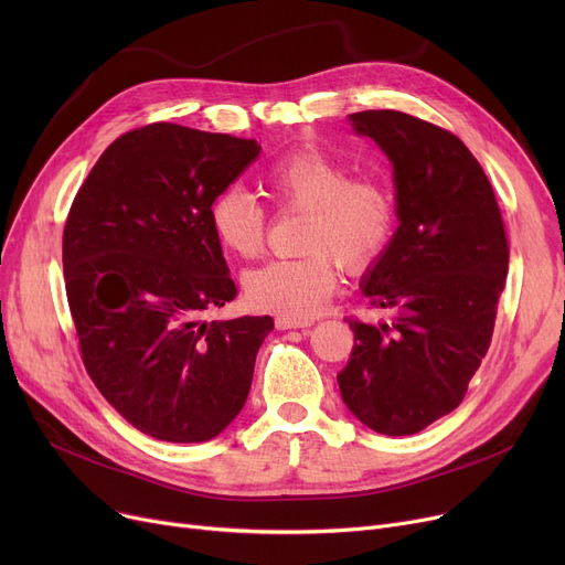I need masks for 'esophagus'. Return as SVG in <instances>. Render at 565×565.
Masks as SVG:
<instances>
[{
    "mask_svg": "<svg viewBox=\"0 0 565 565\" xmlns=\"http://www.w3.org/2000/svg\"><path fill=\"white\" fill-rule=\"evenodd\" d=\"M277 328L279 330H300V328H311V320H292V318H277Z\"/></svg>",
    "mask_w": 565,
    "mask_h": 565,
    "instance_id": "esophagus-1",
    "label": "esophagus"
}]
</instances>
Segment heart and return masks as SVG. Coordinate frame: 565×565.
Returning <instances> with one entry per match:
<instances>
[{
    "label": "heart",
    "instance_id": "1",
    "mask_svg": "<svg viewBox=\"0 0 565 565\" xmlns=\"http://www.w3.org/2000/svg\"><path fill=\"white\" fill-rule=\"evenodd\" d=\"M263 190L281 211L305 213L298 258H279L245 281L258 311L309 320L328 307L339 265L362 273L387 249L396 226L390 188L369 175H348V167L318 146L292 148L260 175ZM217 243L237 258H256L265 247V213L243 190H224L211 203Z\"/></svg>",
    "mask_w": 565,
    "mask_h": 565
}]
</instances>
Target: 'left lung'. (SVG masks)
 Segmentation results:
<instances>
[{"mask_svg": "<svg viewBox=\"0 0 565 565\" xmlns=\"http://www.w3.org/2000/svg\"><path fill=\"white\" fill-rule=\"evenodd\" d=\"M394 167L398 228L362 279L392 322L350 318L341 398L382 435H414L454 412L492 341L509 241L479 160L449 130L394 109L350 114Z\"/></svg>", "mask_w": 565, "mask_h": 565, "instance_id": "8db88e82", "label": "left lung"}]
</instances>
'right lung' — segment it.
<instances>
[{"instance_id": "add662e5", "label": "right lung", "mask_w": 565, "mask_h": 565, "mask_svg": "<svg viewBox=\"0 0 565 565\" xmlns=\"http://www.w3.org/2000/svg\"><path fill=\"white\" fill-rule=\"evenodd\" d=\"M256 139L151 124L109 143L64 228L82 362L107 403L162 441H207L243 409L270 316L203 320L231 302L211 203Z\"/></svg>"}]
</instances>
